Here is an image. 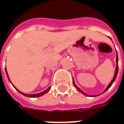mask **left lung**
Instances as JSON below:
<instances>
[{
  "label": "left lung",
  "mask_w": 124,
  "mask_h": 124,
  "mask_svg": "<svg viewBox=\"0 0 124 124\" xmlns=\"http://www.w3.org/2000/svg\"><path fill=\"white\" fill-rule=\"evenodd\" d=\"M117 52V51H116ZM117 72H118V57H117V54H116V70H115V74H114V78H113V79H112V80L110 82V83L108 84V86H107V88L106 89H105V90L104 91V92H106L108 89L112 86V85L113 84V83H114V82L115 81V80H116V76H117ZM73 84H74V87L75 88H77V90H78V92H81L82 93H83L84 95H85V96H90V95H88L87 93H84L82 90H80V89L78 88V86L76 85L75 82H74V80H73Z\"/></svg>",
  "instance_id": "obj_1"
}]
</instances>
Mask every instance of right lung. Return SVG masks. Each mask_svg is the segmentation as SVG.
<instances>
[{"label": "right lung", "mask_w": 124, "mask_h": 124, "mask_svg": "<svg viewBox=\"0 0 124 124\" xmlns=\"http://www.w3.org/2000/svg\"><path fill=\"white\" fill-rule=\"evenodd\" d=\"M5 70H6V73H7V77H8V80H9L10 82V83H11V81H10V78H8V73H7V69H6V68H5ZM12 86H14V87H15V88L16 89V90L17 91L19 92H20L21 94H23V95H24V96H26V97H29V98H37V97H40V96H42V95H44V93H47V92H48L49 90H50V88H51V87H49L48 88L46 89V90H44V91L42 92H40V93H35V94H27V93H23V92H22L19 91V90H18V89L16 88V87H15L14 85H13V84H12Z\"/></svg>", "instance_id": "obj_1"}]
</instances>
